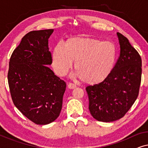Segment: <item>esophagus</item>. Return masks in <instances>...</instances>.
<instances>
[{
    "label": "esophagus",
    "mask_w": 148,
    "mask_h": 148,
    "mask_svg": "<svg viewBox=\"0 0 148 148\" xmlns=\"http://www.w3.org/2000/svg\"><path fill=\"white\" fill-rule=\"evenodd\" d=\"M67 86L69 89H75V88H77L76 85L74 84H72V83H69Z\"/></svg>",
    "instance_id": "obj_1"
}]
</instances>
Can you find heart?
Here are the masks:
<instances>
[{
    "label": "heart",
    "mask_w": 148,
    "mask_h": 148,
    "mask_svg": "<svg viewBox=\"0 0 148 148\" xmlns=\"http://www.w3.org/2000/svg\"><path fill=\"white\" fill-rule=\"evenodd\" d=\"M116 58V48L111 42L90 38L74 37L54 47L52 63L54 71L64 76L72 67L73 60L75 76L88 84H98L112 71Z\"/></svg>",
    "instance_id": "1"
}]
</instances>
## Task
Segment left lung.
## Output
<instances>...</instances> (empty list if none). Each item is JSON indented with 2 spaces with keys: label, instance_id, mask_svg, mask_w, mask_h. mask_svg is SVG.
I'll use <instances>...</instances> for the list:
<instances>
[{
  "label": "left lung",
  "instance_id": "1",
  "mask_svg": "<svg viewBox=\"0 0 148 148\" xmlns=\"http://www.w3.org/2000/svg\"><path fill=\"white\" fill-rule=\"evenodd\" d=\"M116 35L121 50L116 64L102 82L86 88L91 114L102 122L124 116L136 100L141 84V56L126 37Z\"/></svg>",
  "mask_w": 148,
  "mask_h": 148
}]
</instances>
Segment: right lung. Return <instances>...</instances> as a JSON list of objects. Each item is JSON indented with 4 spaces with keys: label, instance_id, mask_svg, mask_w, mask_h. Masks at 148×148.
I'll return each instance as SVG.
<instances>
[{
    "label": "right lung",
    "instance_id": "add662e5",
    "mask_svg": "<svg viewBox=\"0 0 148 148\" xmlns=\"http://www.w3.org/2000/svg\"><path fill=\"white\" fill-rule=\"evenodd\" d=\"M54 29L32 31L23 36L10 58L8 82L13 104L28 119L47 125L59 116L66 83L48 67V39Z\"/></svg>",
    "mask_w": 148,
    "mask_h": 148
}]
</instances>
